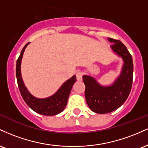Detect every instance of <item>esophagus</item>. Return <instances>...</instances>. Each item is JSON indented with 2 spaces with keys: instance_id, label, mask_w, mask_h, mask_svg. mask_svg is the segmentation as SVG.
Returning <instances> with one entry per match:
<instances>
[{
  "instance_id": "34e87169",
  "label": "esophagus",
  "mask_w": 148,
  "mask_h": 148,
  "mask_svg": "<svg viewBox=\"0 0 148 148\" xmlns=\"http://www.w3.org/2000/svg\"><path fill=\"white\" fill-rule=\"evenodd\" d=\"M82 76H83V73L82 72H76V79L77 81H82Z\"/></svg>"
}]
</instances>
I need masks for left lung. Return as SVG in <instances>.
Masks as SVG:
<instances>
[{
    "label": "left lung",
    "mask_w": 148,
    "mask_h": 148,
    "mask_svg": "<svg viewBox=\"0 0 148 148\" xmlns=\"http://www.w3.org/2000/svg\"><path fill=\"white\" fill-rule=\"evenodd\" d=\"M108 40L113 43L111 46L112 51L124 62L120 75L108 86L99 84L92 76H83L87 104L93 112L100 114L111 113L121 106L130 95L133 81V60L127 47L120 40Z\"/></svg>",
    "instance_id": "obj_1"
}]
</instances>
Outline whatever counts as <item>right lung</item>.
<instances>
[{"mask_svg": "<svg viewBox=\"0 0 148 148\" xmlns=\"http://www.w3.org/2000/svg\"><path fill=\"white\" fill-rule=\"evenodd\" d=\"M30 44L27 43L22 49L21 54L16 61V76L17 84L23 100L26 104L35 111L36 113L43 115H56L62 112L67 106V100L73 85L76 82V76L74 75L72 78L64 83L58 91L53 95L47 98L40 99L37 98L29 92L23 84L21 74V64L22 57L26 47Z\"/></svg>", "mask_w": 148, "mask_h": 148, "instance_id": "obj_1", "label": "right lung"}]
</instances>
